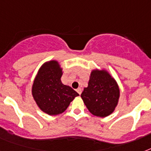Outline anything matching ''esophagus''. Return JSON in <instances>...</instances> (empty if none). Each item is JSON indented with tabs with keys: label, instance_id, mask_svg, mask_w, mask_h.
<instances>
[{
	"label": "esophagus",
	"instance_id": "esophagus-1",
	"mask_svg": "<svg viewBox=\"0 0 151 151\" xmlns=\"http://www.w3.org/2000/svg\"><path fill=\"white\" fill-rule=\"evenodd\" d=\"M77 92H78V94L81 95V92H82V89H81V88H78V89H77Z\"/></svg>",
	"mask_w": 151,
	"mask_h": 151
}]
</instances>
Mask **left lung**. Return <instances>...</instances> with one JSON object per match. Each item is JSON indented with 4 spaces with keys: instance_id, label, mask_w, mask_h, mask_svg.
<instances>
[{
    "instance_id": "1",
    "label": "left lung",
    "mask_w": 151,
    "mask_h": 151,
    "mask_svg": "<svg viewBox=\"0 0 151 151\" xmlns=\"http://www.w3.org/2000/svg\"><path fill=\"white\" fill-rule=\"evenodd\" d=\"M81 97L92 114L106 117L117 107L120 88L109 71L96 68L91 71L88 87L84 88Z\"/></svg>"
}]
</instances>
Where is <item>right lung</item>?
I'll use <instances>...</instances> for the list:
<instances>
[{
    "mask_svg": "<svg viewBox=\"0 0 151 151\" xmlns=\"http://www.w3.org/2000/svg\"><path fill=\"white\" fill-rule=\"evenodd\" d=\"M63 73L57 60L47 61L39 68L32 85V96L37 106L50 116L63 113L79 96L72 88L62 83Z\"/></svg>",
    "mask_w": 151,
    "mask_h": 151,
    "instance_id": "obj_1",
    "label": "right lung"
}]
</instances>
